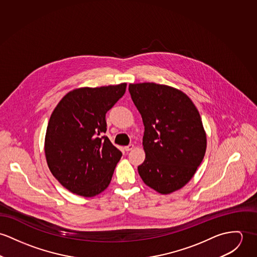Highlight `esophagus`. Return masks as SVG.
<instances>
[{
  "label": "esophagus",
  "instance_id": "esophagus-1",
  "mask_svg": "<svg viewBox=\"0 0 257 257\" xmlns=\"http://www.w3.org/2000/svg\"><path fill=\"white\" fill-rule=\"evenodd\" d=\"M134 148H135V146H134L133 144H130V145H128V146L124 147V150H125L126 152H129V151H132Z\"/></svg>",
  "mask_w": 257,
  "mask_h": 257
}]
</instances>
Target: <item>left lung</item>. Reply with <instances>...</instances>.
<instances>
[{
    "mask_svg": "<svg viewBox=\"0 0 257 257\" xmlns=\"http://www.w3.org/2000/svg\"><path fill=\"white\" fill-rule=\"evenodd\" d=\"M142 116L144 183L161 194L179 190L194 176L206 153L207 136L199 111L181 90L155 83L130 84Z\"/></svg>",
    "mask_w": 257,
    "mask_h": 257,
    "instance_id": "1",
    "label": "left lung"
}]
</instances>
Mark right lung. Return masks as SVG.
I'll use <instances>...</instances> for the list:
<instances>
[{
  "instance_id": "1",
  "label": "right lung",
  "mask_w": 257,
  "mask_h": 257,
  "mask_svg": "<svg viewBox=\"0 0 257 257\" xmlns=\"http://www.w3.org/2000/svg\"><path fill=\"white\" fill-rule=\"evenodd\" d=\"M126 83L79 87L59 101L50 116L44 152L48 168L70 192L93 197L104 191L122 153L106 136V112L123 96Z\"/></svg>"
}]
</instances>
